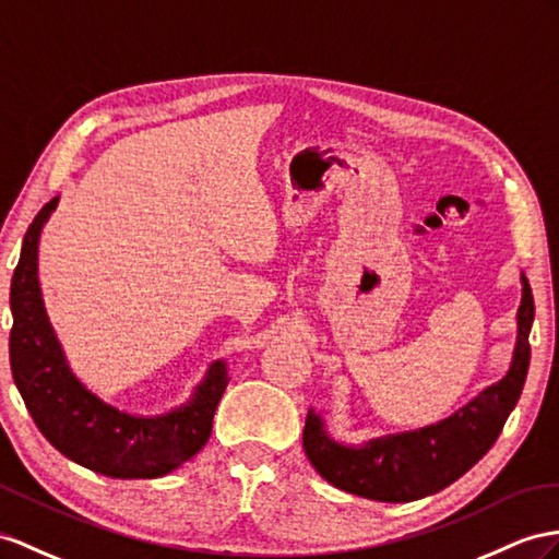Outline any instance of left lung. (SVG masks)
Returning a JSON list of instances; mask_svg holds the SVG:
<instances>
[{"instance_id": "1", "label": "left lung", "mask_w": 559, "mask_h": 559, "mask_svg": "<svg viewBox=\"0 0 559 559\" xmlns=\"http://www.w3.org/2000/svg\"><path fill=\"white\" fill-rule=\"evenodd\" d=\"M532 323L534 295L522 274L518 342L503 378L449 418L408 432L368 439L356 447L328 435L321 413L309 408L302 435L309 463L337 489L382 503H408L447 489L493 447L510 411L518 404L532 356Z\"/></svg>"}]
</instances>
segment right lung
Returning a JSON list of instances; mask_svg holds the SVG:
<instances>
[{"label":"right lung","instance_id":"right-lung-1","mask_svg":"<svg viewBox=\"0 0 559 559\" xmlns=\"http://www.w3.org/2000/svg\"><path fill=\"white\" fill-rule=\"evenodd\" d=\"M59 195L39 210L23 238L11 278V376L39 432L70 461L112 479H155L205 447L228 384L224 359L212 361L186 404L160 416H132L104 402L68 364L41 299L37 250Z\"/></svg>","mask_w":559,"mask_h":559}]
</instances>
